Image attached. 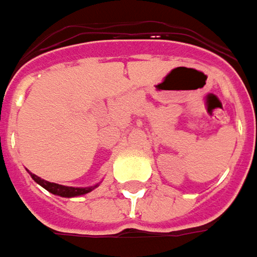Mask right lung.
<instances>
[{
	"instance_id": "obj_1",
	"label": "right lung",
	"mask_w": 257,
	"mask_h": 257,
	"mask_svg": "<svg viewBox=\"0 0 257 257\" xmlns=\"http://www.w3.org/2000/svg\"><path fill=\"white\" fill-rule=\"evenodd\" d=\"M31 176H32V179L35 180L38 184H41L42 187L46 188V190H48V191H50L52 194L60 195V197H77V195L87 194V193L92 191L94 188L98 186V184H97V186H94V187H85V188L66 187V186H60V184H56V183L46 181V180L41 179V177H38L36 174H32V173H31Z\"/></svg>"
}]
</instances>
